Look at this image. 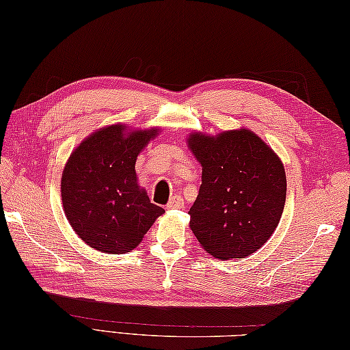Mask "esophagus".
I'll return each instance as SVG.
<instances>
[{
	"instance_id": "obj_1",
	"label": "esophagus",
	"mask_w": 350,
	"mask_h": 350,
	"mask_svg": "<svg viewBox=\"0 0 350 350\" xmlns=\"http://www.w3.org/2000/svg\"><path fill=\"white\" fill-rule=\"evenodd\" d=\"M183 198L180 196H174L170 200V203L167 204L168 209H183Z\"/></svg>"
}]
</instances>
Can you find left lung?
Masks as SVG:
<instances>
[{"label":"left lung","instance_id":"obj_1","mask_svg":"<svg viewBox=\"0 0 350 350\" xmlns=\"http://www.w3.org/2000/svg\"><path fill=\"white\" fill-rule=\"evenodd\" d=\"M188 147L202 163V187L189 227L211 256L243 258L267 242L286 203L282 162L250 129L209 137L192 132Z\"/></svg>","mask_w":350,"mask_h":350}]
</instances>
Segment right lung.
<instances>
[{"label":"right lung","instance_id":"right-lung-1","mask_svg":"<svg viewBox=\"0 0 350 350\" xmlns=\"http://www.w3.org/2000/svg\"><path fill=\"white\" fill-rule=\"evenodd\" d=\"M159 129L129 131L113 124L85 138L66 163L62 200L66 218L92 248L123 254L137 248L165 212L138 187V153Z\"/></svg>","mask_w":350,"mask_h":350}]
</instances>
